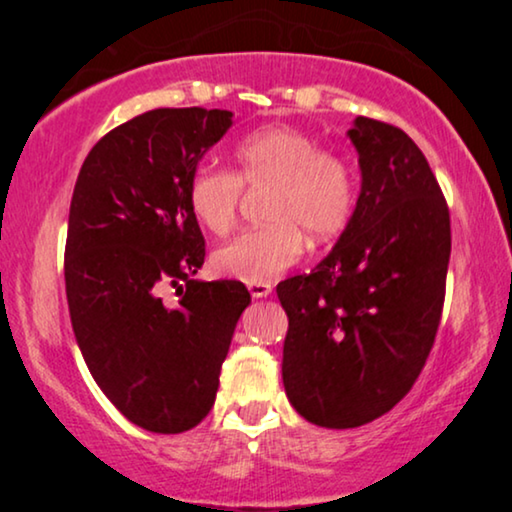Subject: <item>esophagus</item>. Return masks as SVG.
I'll return each instance as SVG.
<instances>
[{
	"mask_svg": "<svg viewBox=\"0 0 512 512\" xmlns=\"http://www.w3.org/2000/svg\"><path fill=\"white\" fill-rule=\"evenodd\" d=\"M247 289L254 298H268L272 293V284L270 282H251V284H247Z\"/></svg>",
	"mask_w": 512,
	"mask_h": 512,
	"instance_id": "1",
	"label": "esophagus"
}]
</instances>
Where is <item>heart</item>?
<instances>
[{
	"label": "heart",
	"mask_w": 512,
	"mask_h": 512,
	"mask_svg": "<svg viewBox=\"0 0 512 512\" xmlns=\"http://www.w3.org/2000/svg\"><path fill=\"white\" fill-rule=\"evenodd\" d=\"M235 172L195 167L186 198L195 221L214 235L235 226L242 184L268 188L263 226L244 230L214 251V265L242 282H268L314 247L333 242L356 207V174L340 153L321 149L303 130L272 125L242 137L233 149Z\"/></svg>",
	"instance_id": "heart-1"
}]
</instances>
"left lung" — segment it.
Wrapping results in <instances>:
<instances>
[{
  "label": "left lung",
  "mask_w": 512,
  "mask_h": 512,
  "mask_svg": "<svg viewBox=\"0 0 512 512\" xmlns=\"http://www.w3.org/2000/svg\"><path fill=\"white\" fill-rule=\"evenodd\" d=\"M361 195L331 254L277 284L282 377L307 422L354 429L389 412L429 359L445 303L450 209L419 146L359 116Z\"/></svg>",
  "instance_id": "obj_1"
}]
</instances>
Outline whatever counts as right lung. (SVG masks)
I'll use <instances>...</instances> for the list:
<instances>
[{
	"instance_id": "right-lung-1",
	"label": "right lung",
	"mask_w": 512,
	"mask_h": 512,
	"mask_svg": "<svg viewBox=\"0 0 512 512\" xmlns=\"http://www.w3.org/2000/svg\"><path fill=\"white\" fill-rule=\"evenodd\" d=\"M223 109H153L118 125L83 160L65 244L69 317L104 396L153 433H181L212 410L237 319L235 279L198 282L205 237L186 186L226 135ZM167 285L177 306L164 303Z\"/></svg>"
}]
</instances>
